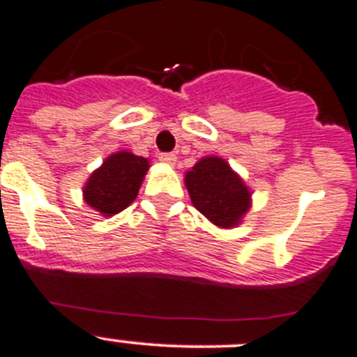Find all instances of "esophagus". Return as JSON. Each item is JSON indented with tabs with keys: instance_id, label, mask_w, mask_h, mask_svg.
<instances>
[{
	"instance_id": "obj_1",
	"label": "esophagus",
	"mask_w": 357,
	"mask_h": 357,
	"mask_svg": "<svg viewBox=\"0 0 357 357\" xmlns=\"http://www.w3.org/2000/svg\"><path fill=\"white\" fill-rule=\"evenodd\" d=\"M159 161L161 162H165V165H169V166H173L176 162V155L175 153H159Z\"/></svg>"
}]
</instances>
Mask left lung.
Instances as JSON below:
<instances>
[{
	"mask_svg": "<svg viewBox=\"0 0 357 357\" xmlns=\"http://www.w3.org/2000/svg\"><path fill=\"white\" fill-rule=\"evenodd\" d=\"M185 188L192 205L215 227H237L251 207V191L221 157L196 162L185 172Z\"/></svg>",
	"mask_w": 357,
	"mask_h": 357,
	"instance_id": "1",
	"label": "left lung"
}]
</instances>
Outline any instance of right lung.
Returning a JSON list of instances; mask_svg holds the SVG:
<instances>
[{
  "label": "right lung",
  "instance_id": "1",
  "mask_svg": "<svg viewBox=\"0 0 357 357\" xmlns=\"http://www.w3.org/2000/svg\"><path fill=\"white\" fill-rule=\"evenodd\" d=\"M149 166V159L132 152L113 153L88 178L84 202L107 218L119 214L136 200Z\"/></svg>",
  "mask_w": 357,
  "mask_h": 357
}]
</instances>
